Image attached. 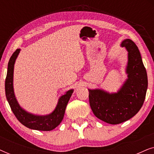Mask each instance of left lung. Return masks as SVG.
<instances>
[{
  "mask_svg": "<svg viewBox=\"0 0 154 154\" xmlns=\"http://www.w3.org/2000/svg\"><path fill=\"white\" fill-rule=\"evenodd\" d=\"M121 45L128 52V79L121 90L113 94L102 90H88L94 116L113 125L128 121L137 113L144 104L148 87L146 71L137 46L130 39L123 41Z\"/></svg>",
  "mask_w": 154,
  "mask_h": 154,
  "instance_id": "1",
  "label": "left lung"
}]
</instances>
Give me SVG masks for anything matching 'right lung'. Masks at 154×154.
<instances>
[{"label":"right lung","mask_w":154,"mask_h":154,"mask_svg":"<svg viewBox=\"0 0 154 154\" xmlns=\"http://www.w3.org/2000/svg\"><path fill=\"white\" fill-rule=\"evenodd\" d=\"M20 50L17 49L10 57L8 62V72L6 75L5 89V95L12 112L22 125L30 129L50 131L60 125L64 118L65 109L73 90H70L59 100L58 104L53 112L47 116H35L25 111L21 108L17 101L13 90V70L16 58Z\"/></svg>","instance_id":"1"}]
</instances>
